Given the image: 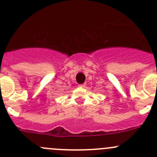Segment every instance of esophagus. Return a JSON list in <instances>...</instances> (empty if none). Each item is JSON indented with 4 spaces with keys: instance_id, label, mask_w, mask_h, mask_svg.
<instances>
[{
    "instance_id": "1",
    "label": "esophagus",
    "mask_w": 157,
    "mask_h": 157,
    "mask_svg": "<svg viewBox=\"0 0 157 157\" xmlns=\"http://www.w3.org/2000/svg\"><path fill=\"white\" fill-rule=\"evenodd\" d=\"M78 86H80V87H85V83H84V84H80V85H78Z\"/></svg>"
}]
</instances>
